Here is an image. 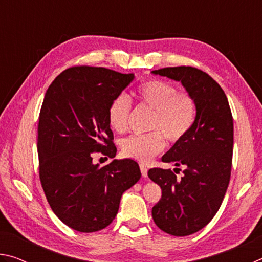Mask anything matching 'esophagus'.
Masks as SVG:
<instances>
[{
	"instance_id": "34e87169",
	"label": "esophagus",
	"mask_w": 262,
	"mask_h": 262,
	"mask_svg": "<svg viewBox=\"0 0 262 262\" xmlns=\"http://www.w3.org/2000/svg\"><path fill=\"white\" fill-rule=\"evenodd\" d=\"M140 170H141V174H142V177H147L148 176V168L145 167L143 164H140Z\"/></svg>"
}]
</instances>
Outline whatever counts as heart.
I'll use <instances>...</instances> for the list:
<instances>
[{"mask_svg": "<svg viewBox=\"0 0 262 262\" xmlns=\"http://www.w3.org/2000/svg\"><path fill=\"white\" fill-rule=\"evenodd\" d=\"M135 96L142 107L151 110L144 135H133L121 143L122 155L141 163H148L163 151L165 139L177 143L188 134L196 119V103L188 92L178 91L173 84L158 78L141 83ZM132 101L125 95L114 97L107 108V120L112 129L123 134L129 127Z\"/></svg>", "mask_w": 262, "mask_h": 262, "instance_id": "obj_1", "label": "heart"}]
</instances>
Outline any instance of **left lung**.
<instances>
[{
	"label": "left lung",
	"instance_id": "left-lung-1",
	"mask_svg": "<svg viewBox=\"0 0 262 262\" xmlns=\"http://www.w3.org/2000/svg\"><path fill=\"white\" fill-rule=\"evenodd\" d=\"M152 73L180 81L196 103L192 129L162 157L164 163L184 166V176L177 178V172L161 167L148 172L162 188V198L152 207L154 222L172 236H188L209 223L227 193L232 166L233 118L223 89L207 73L188 66Z\"/></svg>",
	"mask_w": 262,
	"mask_h": 262
}]
</instances>
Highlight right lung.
<instances>
[{
    "mask_svg": "<svg viewBox=\"0 0 262 262\" xmlns=\"http://www.w3.org/2000/svg\"><path fill=\"white\" fill-rule=\"evenodd\" d=\"M133 78L75 66L46 91L38 123L39 178L52 210L76 231L96 232L112 223L122 193L141 178L133 159H114L101 167L92 163L95 154H117L107 108Z\"/></svg>",
    "mask_w": 262,
    "mask_h": 262,
    "instance_id": "obj_1",
    "label": "right lung"
}]
</instances>
